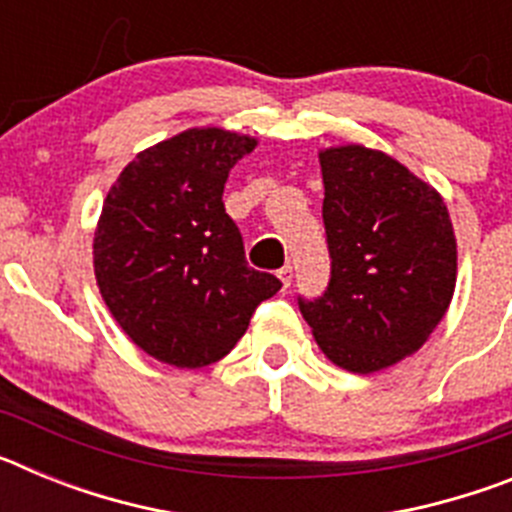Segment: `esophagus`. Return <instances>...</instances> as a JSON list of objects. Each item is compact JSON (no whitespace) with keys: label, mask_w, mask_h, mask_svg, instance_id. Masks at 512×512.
I'll use <instances>...</instances> for the list:
<instances>
[{"label":"esophagus","mask_w":512,"mask_h":512,"mask_svg":"<svg viewBox=\"0 0 512 512\" xmlns=\"http://www.w3.org/2000/svg\"><path fill=\"white\" fill-rule=\"evenodd\" d=\"M279 279H282V284H284V289L289 287V284H292V266H282V269H279Z\"/></svg>","instance_id":"esophagus-1"}]
</instances>
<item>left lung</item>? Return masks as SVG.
<instances>
[{
	"label": "left lung",
	"mask_w": 512,
	"mask_h": 512,
	"mask_svg": "<svg viewBox=\"0 0 512 512\" xmlns=\"http://www.w3.org/2000/svg\"><path fill=\"white\" fill-rule=\"evenodd\" d=\"M318 158L330 282L300 312L333 364L372 374L413 356L449 310L454 225L441 194L387 153L348 143Z\"/></svg>",
	"instance_id": "obj_1"
}]
</instances>
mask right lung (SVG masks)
<instances>
[{
	"label": "right lung",
	"instance_id": "1",
	"mask_svg": "<svg viewBox=\"0 0 512 512\" xmlns=\"http://www.w3.org/2000/svg\"><path fill=\"white\" fill-rule=\"evenodd\" d=\"M251 135L189 128L140 151L104 197L94 277L125 336L153 359L200 369L230 354L253 310L282 287L246 264L225 212L228 174Z\"/></svg>",
	"mask_w": 512,
	"mask_h": 512
}]
</instances>
